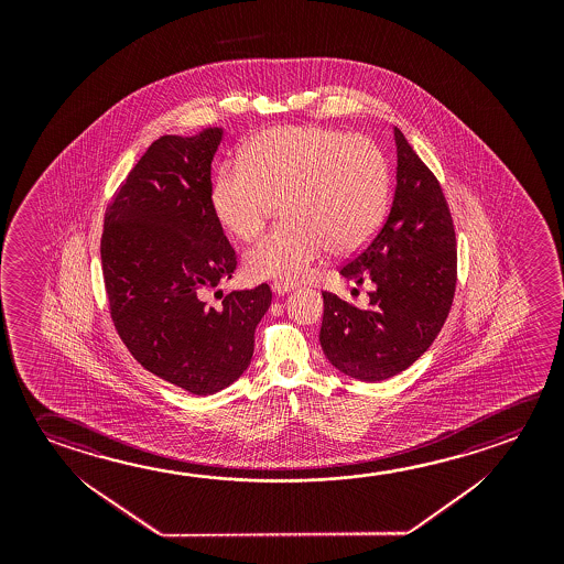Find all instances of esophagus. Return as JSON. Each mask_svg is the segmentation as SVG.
<instances>
[{
	"label": "esophagus",
	"instance_id": "esophagus-1",
	"mask_svg": "<svg viewBox=\"0 0 564 564\" xmlns=\"http://www.w3.org/2000/svg\"><path fill=\"white\" fill-rule=\"evenodd\" d=\"M271 289H273V293L279 296L286 295L289 291H293V289H296L295 283H286V281H275L273 285H271Z\"/></svg>",
	"mask_w": 564,
	"mask_h": 564
}]
</instances>
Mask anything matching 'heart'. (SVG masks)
I'll use <instances>...</instances> for the list:
<instances>
[{"instance_id": "b5f03b06", "label": "heart", "mask_w": 564, "mask_h": 564, "mask_svg": "<svg viewBox=\"0 0 564 564\" xmlns=\"http://www.w3.org/2000/svg\"><path fill=\"white\" fill-rule=\"evenodd\" d=\"M389 165L378 143L323 126L259 133L241 163L214 176V214L234 238L250 241L278 203L285 223L246 253L253 279L301 281L330 250L350 256L373 238L389 203Z\"/></svg>"}]
</instances>
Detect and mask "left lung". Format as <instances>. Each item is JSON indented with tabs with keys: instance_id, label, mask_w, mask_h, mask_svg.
<instances>
[{
	"instance_id": "obj_1",
	"label": "left lung",
	"mask_w": 564,
	"mask_h": 564,
	"mask_svg": "<svg viewBox=\"0 0 564 564\" xmlns=\"http://www.w3.org/2000/svg\"><path fill=\"white\" fill-rule=\"evenodd\" d=\"M398 185L378 236L340 269L373 291L366 308L323 293L321 346L336 370L383 381L419 360L441 333L456 289V236L443 188L393 128Z\"/></svg>"
}]
</instances>
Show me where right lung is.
Wrapping results in <instances>:
<instances>
[{
    "label": "right lung",
    "instance_id": "right-lung-1",
    "mask_svg": "<svg viewBox=\"0 0 564 564\" xmlns=\"http://www.w3.org/2000/svg\"><path fill=\"white\" fill-rule=\"evenodd\" d=\"M223 128L149 145L104 218V283L111 321L131 356L193 395L228 388L250 366L253 334L271 289L204 296L236 269V251L214 214L210 169Z\"/></svg>",
    "mask_w": 564,
    "mask_h": 564
}]
</instances>
